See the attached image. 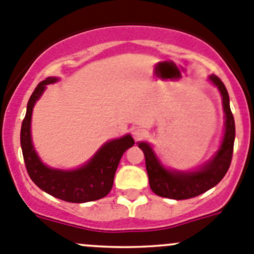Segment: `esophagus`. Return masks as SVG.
I'll return each instance as SVG.
<instances>
[{
  "label": "esophagus",
  "instance_id": "esophagus-1",
  "mask_svg": "<svg viewBox=\"0 0 254 254\" xmlns=\"http://www.w3.org/2000/svg\"><path fill=\"white\" fill-rule=\"evenodd\" d=\"M132 134H133V138H134L135 140H140L145 137L147 132H145V129H143V128L135 127L134 129L132 130Z\"/></svg>",
  "mask_w": 254,
  "mask_h": 254
}]
</instances>
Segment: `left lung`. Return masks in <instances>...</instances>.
Segmentation results:
<instances>
[{
  "mask_svg": "<svg viewBox=\"0 0 254 254\" xmlns=\"http://www.w3.org/2000/svg\"><path fill=\"white\" fill-rule=\"evenodd\" d=\"M209 79L220 90L226 119L222 143L211 160L204 164V167L197 172L187 173L168 170L160 164L157 155L154 154L152 147L148 143H138V147L144 153L149 187L158 196L174 200L191 199L217 185L230 168L236 135L235 120L230 109V97L220 77L211 75Z\"/></svg>",
  "mask_w": 254,
  "mask_h": 254,
  "instance_id": "8db88e82",
  "label": "left lung"
}]
</instances>
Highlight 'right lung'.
<instances>
[{
  "label": "right lung",
  "instance_id": "obj_1",
  "mask_svg": "<svg viewBox=\"0 0 254 254\" xmlns=\"http://www.w3.org/2000/svg\"><path fill=\"white\" fill-rule=\"evenodd\" d=\"M57 80L58 77H47L39 82L27 105L26 117L21 127V147L27 172L43 191L64 201L81 204L102 199L111 191L120 160L128 148L134 144V140L127 134L105 143L92 159L79 169L59 170L45 167L32 144V111L37 100L44 92L45 85Z\"/></svg>",
  "mask_w": 254,
  "mask_h": 254
}]
</instances>
